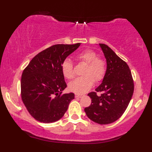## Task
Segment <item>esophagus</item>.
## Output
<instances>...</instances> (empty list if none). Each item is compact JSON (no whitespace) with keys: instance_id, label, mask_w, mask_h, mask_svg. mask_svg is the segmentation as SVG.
Returning a JSON list of instances; mask_svg holds the SVG:
<instances>
[{"instance_id":"34e87169","label":"esophagus","mask_w":152,"mask_h":152,"mask_svg":"<svg viewBox=\"0 0 152 152\" xmlns=\"http://www.w3.org/2000/svg\"><path fill=\"white\" fill-rule=\"evenodd\" d=\"M83 94H75V96L76 97V98H81L83 96Z\"/></svg>"}]
</instances>
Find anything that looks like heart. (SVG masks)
Returning a JSON list of instances; mask_svg holds the SVG:
<instances>
[{
	"label": "heart",
	"instance_id": "1",
	"mask_svg": "<svg viewBox=\"0 0 152 152\" xmlns=\"http://www.w3.org/2000/svg\"><path fill=\"white\" fill-rule=\"evenodd\" d=\"M92 50H85L76 55V59L80 63L86 64L83 70L84 76L79 77L70 83L69 89L76 94H84L90 89L96 82L103 80L107 72V64L102 58L97 56ZM61 71L66 78L71 80L75 76L74 64L69 58L62 62Z\"/></svg>",
	"mask_w": 152,
	"mask_h": 152
}]
</instances>
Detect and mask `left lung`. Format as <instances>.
<instances>
[{"label":"left lung","mask_w":152,"mask_h":152,"mask_svg":"<svg viewBox=\"0 0 152 152\" xmlns=\"http://www.w3.org/2000/svg\"><path fill=\"white\" fill-rule=\"evenodd\" d=\"M99 45L107 61V72L96 91L88 94L91 103L85 108V112L92 121L107 125L117 121L125 112L133 95L134 85L126 62L107 45ZM97 92L103 93L98 96Z\"/></svg>","instance_id":"obj_1"}]
</instances>
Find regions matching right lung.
Masks as SVG:
<instances>
[{"label": "right lung", "instance_id": "1", "mask_svg": "<svg viewBox=\"0 0 152 152\" xmlns=\"http://www.w3.org/2000/svg\"><path fill=\"white\" fill-rule=\"evenodd\" d=\"M80 45L51 46L35 56L23 70L21 98L27 111L36 121L54 123L67 112L74 94H62L67 84L61 71V64Z\"/></svg>", "mask_w": 152, "mask_h": 152}]
</instances>
